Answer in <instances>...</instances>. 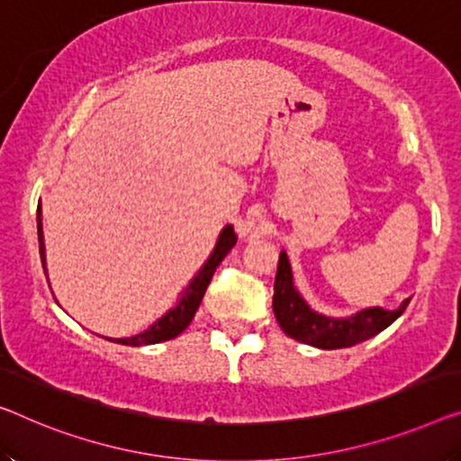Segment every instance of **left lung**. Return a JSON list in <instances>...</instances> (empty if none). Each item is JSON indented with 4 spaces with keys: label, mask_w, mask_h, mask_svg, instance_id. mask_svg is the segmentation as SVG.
I'll use <instances>...</instances> for the list:
<instances>
[{
    "label": "left lung",
    "mask_w": 461,
    "mask_h": 461,
    "mask_svg": "<svg viewBox=\"0 0 461 461\" xmlns=\"http://www.w3.org/2000/svg\"><path fill=\"white\" fill-rule=\"evenodd\" d=\"M410 298L397 311H383V308H366L354 317L331 319L312 312L300 294L294 290L292 267L287 263V254H279L277 275L273 287V312L279 327L292 339L308 343L321 349L349 348L356 343L366 341L373 335L387 329L400 314L406 311Z\"/></svg>",
    "instance_id": "obj_1"
}]
</instances>
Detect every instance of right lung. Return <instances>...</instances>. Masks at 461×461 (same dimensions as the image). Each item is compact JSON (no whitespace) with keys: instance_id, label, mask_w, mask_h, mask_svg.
<instances>
[{"instance_id":"right-lung-1","label":"right lung","mask_w":461,"mask_h":461,"mask_svg":"<svg viewBox=\"0 0 461 461\" xmlns=\"http://www.w3.org/2000/svg\"><path fill=\"white\" fill-rule=\"evenodd\" d=\"M41 217V204L37 211V219ZM37 231H39V254H41V263L45 267V244H43V231H41V221L37 223ZM236 233H233L231 225H228L221 233H219L217 246L212 250L211 258L207 260V265L203 267L201 273L192 279V284L186 287L184 296L180 298V304L161 317L155 325H150L147 331H142L134 338H123V339H113L115 343H123V346H149V343H159V341H167L174 339L176 335H180L184 329L190 325V321L194 319V314L201 306L204 292L211 284L212 275H215V269L219 267V263L228 257V252L236 246Z\"/></svg>"}]
</instances>
